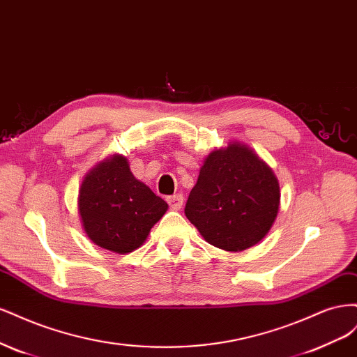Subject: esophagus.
<instances>
[{"label":"esophagus","mask_w":357,"mask_h":357,"mask_svg":"<svg viewBox=\"0 0 357 357\" xmlns=\"http://www.w3.org/2000/svg\"><path fill=\"white\" fill-rule=\"evenodd\" d=\"M169 207L172 210H180L181 205H183V195L181 193H177V195H172V197H168L167 198Z\"/></svg>","instance_id":"1"}]
</instances>
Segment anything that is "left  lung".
<instances>
[{"label": "left lung", "instance_id": "1", "mask_svg": "<svg viewBox=\"0 0 357 357\" xmlns=\"http://www.w3.org/2000/svg\"><path fill=\"white\" fill-rule=\"evenodd\" d=\"M278 208L280 185L273 169L235 142L205 158L185 214L211 245L243 252L269 232Z\"/></svg>", "mask_w": 357, "mask_h": 357}]
</instances>
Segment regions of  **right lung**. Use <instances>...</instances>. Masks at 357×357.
I'll list each match as a JSON object with an SVG mask.
<instances>
[{
  "label": "right lung",
  "mask_w": 357,
  "mask_h": 357,
  "mask_svg": "<svg viewBox=\"0 0 357 357\" xmlns=\"http://www.w3.org/2000/svg\"><path fill=\"white\" fill-rule=\"evenodd\" d=\"M168 204L156 197L129 169L121 155L92 168L79 190V214L89 240L125 255L142 245Z\"/></svg>",
  "instance_id": "right-lung-1"
}]
</instances>
